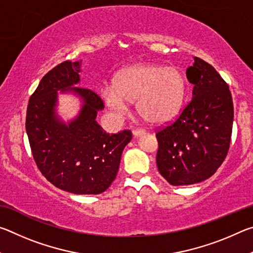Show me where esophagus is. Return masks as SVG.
Wrapping results in <instances>:
<instances>
[{
	"label": "esophagus",
	"mask_w": 253,
	"mask_h": 253,
	"mask_svg": "<svg viewBox=\"0 0 253 253\" xmlns=\"http://www.w3.org/2000/svg\"><path fill=\"white\" fill-rule=\"evenodd\" d=\"M145 134V130L144 129H140V128H135V129H132V135L135 137H138L140 135H144Z\"/></svg>",
	"instance_id": "esophagus-1"
}]
</instances>
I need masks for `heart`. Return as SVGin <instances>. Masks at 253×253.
<instances>
[{
  "label": "heart",
  "instance_id": "b5f03b06",
  "mask_svg": "<svg viewBox=\"0 0 253 253\" xmlns=\"http://www.w3.org/2000/svg\"><path fill=\"white\" fill-rule=\"evenodd\" d=\"M185 90V79L176 68L139 63L119 70L113 84L102 89V97L115 113L124 114L127 101H135L137 114L145 122L162 124L178 114Z\"/></svg>",
  "mask_w": 253,
  "mask_h": 253
}]
</instances>
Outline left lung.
<instances>
[{"label": "left lung", "mask_w": 253, "mask_h": 253, "mask_svg": "<svg viewBox=\"0 0 253 253\" xmlns=\"http://www.w3.org/2000/svg\"><path fill=\"white\" fill-rule=\"evenodd\" d=\"M193 98L177 118L156 131V164L170 185H190L211 177L229 152L233 101L228 84L204 60L187 68Z\"/></svg>", "instance_id": "1"}]
</instances>
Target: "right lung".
I'll use <instances>...</instances> for the list:
<instances>
[{
	"instance_id": "obj_1",
	"label": "right lung",
	"mask_w": 253,
	"mask_h": 253,
	"mask_svg": "<svg viewBox=\"0 0 253 253\" xmlns=\"http://www.w3.org/2000/svg\"><path fill=\"white\" fill-rule=\"evenodd\" d=\"M81 61H65L41 79L30 97L25 129L42 175L60 190L74 194H100L116 178L122 153L131 131L107 134L96 122L104 101L90 89L72 87L80 81ZM74 92L83 108L68 125L55 114L57 90Z\"/></svg>"
}]
</instances>
